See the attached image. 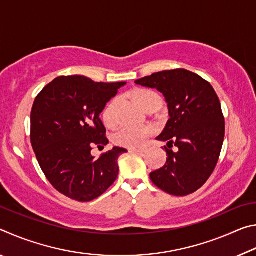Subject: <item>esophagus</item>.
<instances>
[{
    "mask_svg": "<svg viewBox=\"0 0 256 256\" xmlns=\"http://www.w3.org/2000/svg\"><path fill=\"white\" fill-rule=\"evenodd\" d=\"M130 152H136V154H142L144 152V148H130L128 149Z\"/></svg>",
    "mask_w": 256,
    "mask_h": 256,
    "instance_id": "34e87169",
    "label": "esophagus"
}]
</instances>
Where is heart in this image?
<instances>
[{"label":"heart","mask_w":256,"mask_h":256,"mask_svg":"<svg viewBox=\"0 0 256 256\" xmlns=\"http://www.w3.org/2000/svg\"><path fill=\"white\" fill-rule=\"evenodd\" d=\"M133 97L138 106L144 110L154 105H160V97L152 90L138 89L133 92ZM102 120L107 126H112L115 124L114 116V102L108 104L102 112ZM152 130L148 125H124L115 132L112 140L118 146H126V148H138L144 144Z\"/></svg>","instance_id":"obj_1"}]
</instances>
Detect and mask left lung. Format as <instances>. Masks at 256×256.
<instances>
[{
	"label": "left lung",
	"instance_id": "1",
	"mask_svg": "<svg viewBox=\"0 0 256 256\" xmlns=\"http://www.w3.org/2000/svg\"><path fill=\"white\" fill-rule=\"evenodd\" d=\"M136 84L162 92L170 112L157 138L167 141L168 158L160 170L151 172V180L170 196L196 192L214 172L224 144V118L214 89L184 68L154 73Z\"/></svg>",
	"mask_w": 256,
	"mask_h": 256
}]
</instances>
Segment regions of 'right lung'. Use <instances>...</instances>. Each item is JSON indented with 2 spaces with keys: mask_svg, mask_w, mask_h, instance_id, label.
I'll list each match as a JSON object with an SVG mask.
<instances>
[{
  "mask_svg": "<svg viewBox=\"0 0 256 256\" xmlns=\"http://www.w3.org/2000/svg\"><path fill=\"white\" fill-rule=\"evenodd\" d=\"M124 84L58 76L34 99L30 115L34 154L53 188L72 200L92 201L118 178V159L128 150L114 146L97 159L92 150L108 144L99 115Z\"/></svg>",
  "mask_w": 256,
  "mask_h": 256,
  "instance_id": "right-lung-1",
  "label": "right lung"
}]
</instances>
